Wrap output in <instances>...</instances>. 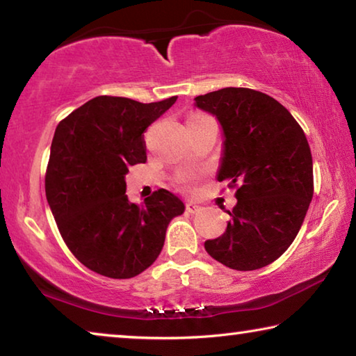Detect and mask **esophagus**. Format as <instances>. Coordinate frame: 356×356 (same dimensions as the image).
Here are the masks:
<instances>
[{"instance_id": "obj_1", "label": "esophagus", "mask_w": 356, "mask_h": 356, "mask_svg": "<svg viewBox=\"0 0 356 356\" xmlns=\"http://www.w3.org/2000/svg\"><path fill=\"white\" fill-rule=\"evenodd\" d=\"M200 209L201 207L195 202H186V212H188V213H196Z\"/></svg>"}]
</instances>
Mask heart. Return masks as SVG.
Segmentation results:
<instances>
[{
	"label": "heart",
	"instance_id": "obj_1",
	"mask_svg": "<svg viewBox=\"0 0 356 356\" xmlns=\"http://www.w3.org/2000/svg\"><path fill=\"white\" fill-rule=\"evenodd\" d=\"M182 184H184L185 186H188V185H190V179H182Z\"/></svg>",
	"mask_w": 356,
	"mask_h": 356
}]
</instances>
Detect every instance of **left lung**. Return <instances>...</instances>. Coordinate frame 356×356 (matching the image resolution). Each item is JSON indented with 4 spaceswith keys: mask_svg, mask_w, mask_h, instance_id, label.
<instances>
[{
    "mask_svg": "<svg viewBox=\"0 0 356 356\" xmlns=\"http://www.w3.org/2000/svg\"><path fill=\"white\" fill-rule=\"evenodd\" d=\"M195 106L222 130L218 182L237 186L225 234L206 240L215 261L238 272L276 261L297 237L314 193L312 156L297 120L270 95L222 88L197 95Z\"/></svg>",
    "mask_w": 356,
    "mask_h": 356,
    "instance_id": "1",
    "label": "left lung"
}]
</instances>
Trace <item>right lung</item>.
<instances>
[{
    "label": "right lung",
    "instance_id": "add662e5",
    "mask_svg": "<svg viewBox=\"0 0 356 356\" xmlns=\"http://www.w3.org/2000/svg\"><path fill=\"white\" fill-rule=\"evenodd\" d=\"M177 97L141 104L100 95L58 124L45 176V195L65 245L83 265L127 280L149 268L165 243L180 197L155 191L140 207L125 195L129 166L147 159L143 134Z\"/></svg>",
    "mask_w": 356,
    "mask_h": 356
}]
</instances>
